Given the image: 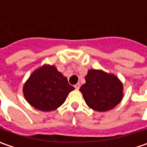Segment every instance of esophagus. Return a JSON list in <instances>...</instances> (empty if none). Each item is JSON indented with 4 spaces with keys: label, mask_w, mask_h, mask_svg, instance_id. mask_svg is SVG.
Wrapping results in <instances>:
<instances>
[{
    "label": "esophagus",
    "mask_w": 147,
    "mask_h": 147,
    "mask_svg": "<svg viewBox=\"0 0 147 147\" xmlns=\"http://www.w3.org/2000/svg\"><path fill=\"white\" fill-rule=\"evenodd\" d=\"M74 88L76 90H79V88H80V84L79 83H77L76 85H74Z\"/></svg>",
    "instance_id": "1"
}]
</instances>
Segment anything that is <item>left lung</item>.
I'll list each match as a JSON object with an SVG mask.
<instances>
[{
	"mask_svg": "<svg viewBox=\"0 0 147 147\" xmlns=\"http://www.w3.org/2000/svg\"><path fill=\"white\" fill-rule=\"evenodd\" d=\"M79 91L88 106L99 112L115 108L123 96V83L114 74L89 69Z\"/></svg>",
	"mask_w": 147,
	"mask_h": 147,
	"instance_id": "8db88e82",
	"label": "left lung"
}]
</instances>
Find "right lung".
<instances>
[{"instance_id": "add662e5", "label": "right lung", "mask_w": 147, "mask_h": 147, "mask_svg": "<svg viewBox=\"0 0 147 147\" xmlns=\"http://www.w3.org/2000/svg\"><path fill=\"white\" fill-rule=\"evenodd\" d=\"M74 88L54 65H44L32 74L24 85L27 101L42 111L56 110Z\"/></svg>"}]
</instances>
